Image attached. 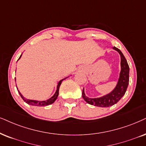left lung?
Here are the masks:
<instances>
[{
    "label": "left lung",
    "mask_w": 146,
    "mask_h": 146,
    "mask_svg": "<svg viewBox=\"0 0 146 146\" xmlns=\"http://www.w3.org/2000/svg\"><path fill=\"white\" fill-rule=\"evenodd\" d=\"M113 49L117 50L121 55V72L117 84L114 89L108 94L100 98H90L87 97L84 92V88L82 91V97L88 104L98 107H109L117 104L127 91L129 80V67L124 55L119 48L113 47Z\"/></svg>",
    "instance_id": "left-lung-1"
}]
</instances>
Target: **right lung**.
<instances>
[{
	"instance_id": "add662e5",
	"label": "right lung",
	"mask_w": 146,
	"mask_h": 146,
	"mask_svg": "<svg viewBox=\"0 0 146 146\" xmlns=\"http://www.w3.org/2000/svg\"><path fill=\"white\" fill-rule=\"evenodd\" d=\"M21 56H20V57L19 58V59H20V58H21ZM19 59H18V60H19ZM67 77H66V78H67ZM66 78L62 79H61V80H60L59 82H58V84H57V87H56V92H55L54 94L50 98L48 99L47 100L38 101V100H34L26 99L25 97L23 96V95H22L20 93V92L19 91V90H18V92H19V95L21 96V98L24 100V102H25L27 103V104H28L29 105H32V106H48V105L52 104V103H54V101L56 100L57 97H58V92H59V88H60V84H61V83H62V81H63L64 79H65ZM15 80H16V79H15Z\"/></svg>"
}]
</instances>
